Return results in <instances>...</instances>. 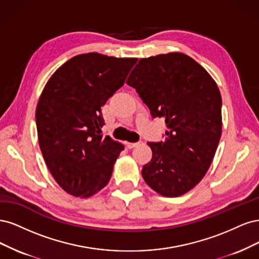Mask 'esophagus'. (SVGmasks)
I'll return each instance as SVG.
<instances>
[{
	"instance_id": "obj_1",
	"label": "esophagus",
	"mask_w": 259,
	"mask_h": 259,
	"mask_svg": "<svg viewBox=\"0 0 259 259\" xmlns=\"http://www.w3.org/2000/svg\"><path fill=\"white\" fill-rule=\"evenodd\" d=\"M142 143H143V141H139V142H136V143H127V146L129 147V148H133V147H137V146H139V145H141Z\"/></svg>"
}]
</instances>
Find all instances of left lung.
Masks as SVG:
<instances>
[{"mask_svg":"<svg viewBox=\"0 0 259 259\" xmlns=\"http://www.w3.org/2000/svg\"><path fill=\"white\" fill-rule=\"evenodd\" d=\"M127 84L168 128L163 142L147 143L153 157L142 177L162 196L187 193L210 168L222 136L218 85L193 58L181 53L141 59Z\"/></svg>","mask_w":259,"mask_h":259,"instance_id":"left-lung-1","label":"left lung"}]
</instances>
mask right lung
I'll return each mask as SVG.
<instances>
[{
	"label": "right lung",
	"mask_w": 259,
	"mask_h": 259,
	"mask_svg": "<svg viewBox=\"0 0 259 259\" xmlns=\"http://www.w3.org/2000/svg\"><path fill=\"white\" fill-rule=\"evenodd\" d=\"M137 61L97 53L75 56L40 95L35 113L40 151L56 182L72 196H93L112 177L123 145L103 137L101 107Z\"/></svg>",
	"instance_id": "1"
}]
</instances>
